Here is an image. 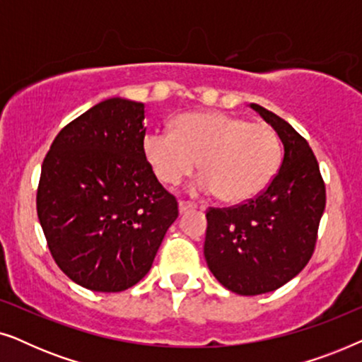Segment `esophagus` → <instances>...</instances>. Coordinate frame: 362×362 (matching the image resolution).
Segmentation results:
<instances>
[{
	"label": "esophagus",
	"mask_w": 362,
	"mask_h": 362,
	"mask_svg": "<svg viewBox=\"0 0 362 362\" xmlns=\"http://www.w3.org/2000/svg\"><path fill=\"white\" fill-rule=\"evenodd\" d=\"M177 209H180V214H186V212L196 209V204H194V202L180 201V204H177Z\"/></svg>",
	"instance_id": "obj_1"
}]
</instances>
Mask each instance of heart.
<instances>
[{
    "instance_id": "1",
    "label": "heart",
    "mask_w": 362,
    "mask_h": 362,
    "mask_svg": "<svg viewBox=\"0 0 362 362\" xmlns=\"http://www.w3.org/2000/svg\"><path fill=\"white\" fill-rule=\"evenodd\" d=\"M143 151L165 185H177L199 163L204 173L191 191L219 192L229 204L260 194L281 161V145L274 128L222 112L182 113L175 132H148Z\"/></svg>"
}]
</instances>
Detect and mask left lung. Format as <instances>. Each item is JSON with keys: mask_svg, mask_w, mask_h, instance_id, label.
I'll use <instances>...</instances> for the list:
<instances>
[{"mask_svg": "<svg viewBox=\"0 0 362 362\" xmlns=\"http://www.w3.org/2000/svg\"><path fill=\"white\" fill-rule=\"evenodd\" d=\"M250 107L284 143L269 187L245 204L209 209L204 257L212 275L237 295H262L295 279L313 254L326 204L325 182L308 141L284 118Z\"/></svg>", "mask_w": 362, "mask_h": 362, "instance_id": "obj_1", "label": "left lung"}]
</instances>
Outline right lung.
I'll return each mask as SVG.
<instances>
[{
  "mask_svg": "<svg viewBox=\"0 0 362 362\" xmlns=\"http://www.w3.org/2000/svg\"><path fill=\"white\" fill-rule=\"evenodd\" d=\"M145 105L112 97L64 127L44 158L37 217L64 274L115 293L148 272L177 202L143 151Z\"/></svg>",
  "mask_w": 362,
  "mask_h": 362,
  "instance_id": "obj_1",
  "label": "right lung"
}]
</instances>
